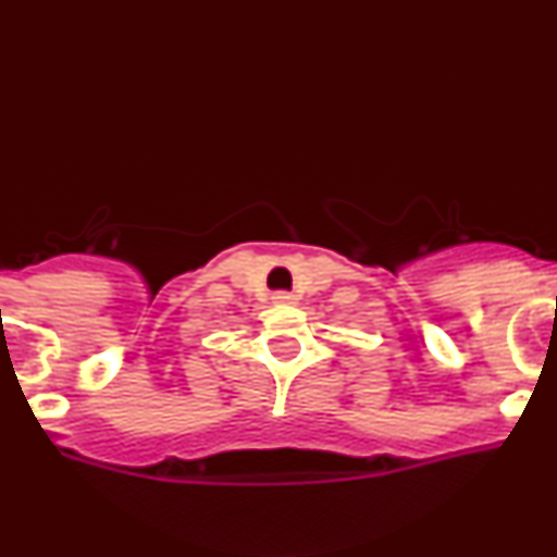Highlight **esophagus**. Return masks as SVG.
<instances>
[{
	"instance_id": "obj_1",
	"label": "esophagus",
	"mask_w": 557,
	"mask_h": 557,
	"mask_svg": "<svg viewBox=\"0 0 557 557\" xmlns=\"http://www.w3.org/2000/svg\"><path fill=\"white\" fill-rule=\"evenodd\" d=\"M274 304H296V296H293V293H274Z\"/></svg>"
}]
</instances>
